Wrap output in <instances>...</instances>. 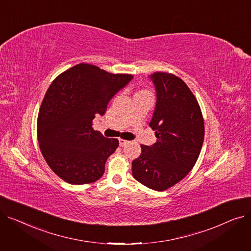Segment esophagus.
<instances>
[{
  "instance_id": "1",
  "label": "esophagus",
  "mask_w": 251,
  "mask_h": 251,
  "mask_svg": "<svg viewBox=\"0 0 251 251\" xmlns=\"http://www.w3.org/2000/svg\"><path fill=\"white\" fill-rule=\"evenodd\" d=\"M129 143V141L128 140H125V139H119V146H120L121 148H123V147H125V146H127V144Z\"/></svg>"
}]
</instances>
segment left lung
<instances>
[{
  "instance_id": "1",
  "label": "left lung",
  "mask_w": 251,
  "mask_h": 251,
  "mask_svg": "<svg viewBox=\"0 0 251 251\" xmlns=\"http://www.w3.org/2000/svg\"><path fill=\"white\" fill-rule=\"evenodd\" d=\"M155 108L150 126L155 132L152 146L141 144L132 162V175L142 185L163 191L185 177L195 165L204 138V123L197 100L179 77L155 72L150 76Z\"/></svg>"
}]
</instances>
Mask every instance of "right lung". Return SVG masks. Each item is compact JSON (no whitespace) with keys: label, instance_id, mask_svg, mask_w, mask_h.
I'll return each mask as SVG.
<instances>
[{"label":"right lung","instance_id":"obj_1","mask_svg":"<svg viewBox=\"0 0 251 251\" xmlns=\"http://www.w3.org/2000/svg\"><path fill=\"white\" fill-rule=\"evenodd\" d=\"M132 78L81 63L51 82L38 112L37 139L47 164L64 181L80 185L102 176L119 140L94 130L92 120Z\"/></svg>","mask_w":251,"mask_h":251}]
</instances>
